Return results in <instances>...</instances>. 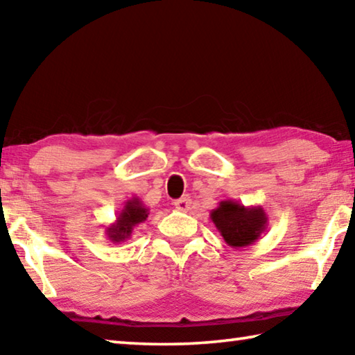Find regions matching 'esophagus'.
<instances>
[{"label":"esophagus","mask_w":355,"mask_h":355,"mask_svg":"<svg viewBox=\"0 0 355 355\" xmlns=\"http://www.w3.org/2000/svg\"><path fill=\"white\" fill-rule=\"evenodd\" d=\"M173 205L178 211H188V209H191V199L189 197H182V199L173 202Z\"/></svg>","instance_id":"esophagus-1"}]
</instances>
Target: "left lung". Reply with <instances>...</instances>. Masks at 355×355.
Segmentation results:
<instances>
[{"mask_svg": "<svg viewBox=\"0 0 355 355\" xmlns=\"http://www.w3.org/2000/svg\"><path fill=\"white\" fill-rule=\"evenodd\" d=\"M209 218L224 241L233 249L254 244L268 228V216L260 205L244 207L232 199L219 202L218 208L209 213Z\"/></svg>", "mask_w": 355, "mask_h": 355, "instance_id": "8db88e82", "label": "left lung"}]
</instances>
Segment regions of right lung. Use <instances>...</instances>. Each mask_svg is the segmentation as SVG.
Here are the masks:
<instances>
[{
	"label": "right lung",
	"instance_id": "add662e5",
	"mask_svg": "<svg viewBox=\"0 0 355 355\" xmlns=\"http://www.w3.org/2000/svg\"><path fill=\"white\" fill-rule=\"evenodd\" d=\"M148 208L144 205L139 197H133L125 202L123 208L120 209L116 220L111 225L106 227V236L114 244L125 243L130 239L135 227L146 222L148 218Z\"/></svg>",
	"mask_w": 355,
	"mask_h": 355
}]
</instances>
